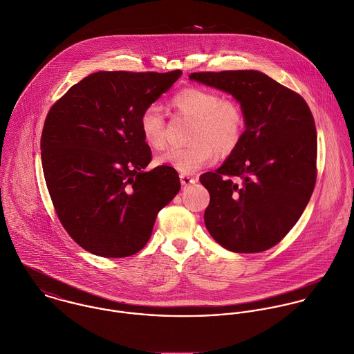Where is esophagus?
<instances>
[{
	"mask_svg": "<svg viewBox=\"0 0 354 354\" xmlns=\"http://www.w3.org/2000/svg\"><path fill=\"white\" fill-rule=\"evenodd\" d=\"M196 182H197V178H193V176L180 174V183H182L183 186H187V185H192V183H196Z\"/></svg>",
	"mask_w": 354,
	"mask_h": 354,
	"instance_id": "esophagus-1",
	"label": "esophagus"
}]
</instances>
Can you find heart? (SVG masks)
Instances as JSON below:
<instances>
[{
  "instance_id": "obj_1",
  "label": "heart",
  "mask_w": 354,
  "mask_h": 354,
  "mask_svg": "<svg viewBox=\"0 0 354 354\" xmlns=\"http://www.w3.org/2000/svg\"><path fill=\"white\" fill-rule=\"evenodd\" d=\"M172 106L179 115L194 120L189 146L174 147L156 158V164L167 165L189 175L212 162L216 156L231 154L243 136L245 115L241 105L205 87H187L176 93ZM140 130L145 143L161 150L165 143V118L162 111L150 105L142 111Z\"/></svg>"
}]
</instances>
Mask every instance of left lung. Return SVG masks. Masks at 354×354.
I'll return each instance as SVG.
<instances>
[{
	"mask_svg": "<svg viewBox=\"0 0 354 354\" xmlns=\"http://www.w3.org/2000/svg\"><path fill=\"white\" fill-rule=\"evenodd\" d=\"M189 79L231 94L245 115L236 149L200 178L211 196L205 225L234 253L271 249L298 221L315 189L312 112L299 94L263 72H194Z\"/></svg>",
	"mask_w": 354,
	"mask_h": 354,
	"instance_id": "obj_1",
	"label": "left lung"
}]
</instances>
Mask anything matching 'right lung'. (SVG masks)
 Listing matches in <instances>:
<instances>
[{
  "label": "right lung",
  "mask_w": 354,
  "mask_h": 354,
  "mask_svg": "<svg viewBox=\"0 0 354 354\" xmlns=\"http://www.w3.org/2000/svg\"><path fill=\"white\" fill-rule=\"evenodd\" d=\"M182 71H98L50 108L41 157L55 209L72 239L108 259L136 254L150 239L156 216L180 190L178 172L151 171L140 130L142 111Z\"/></svg>",
  "instance_id": "right-lung-1"
}]
</instances>
